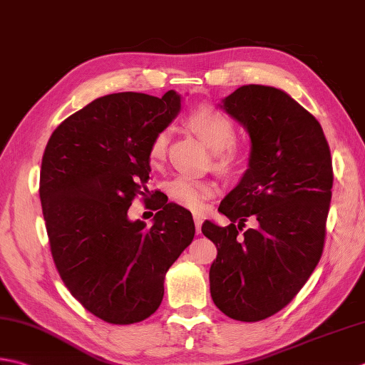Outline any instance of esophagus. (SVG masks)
Segmentation results:
<instances>
[{
    "mask_svg": "<svg viewBox=\"0 0 365 365\" xmlns=\"http://www.w3.org/2000/svg\"><path fill=\"white\" fill-rule=\"evenodd\" d=\"M192 218H195L196 232L199 234V232H201V226H202V215H199V213H195V215H192Z\"/></svg>",
    "mask_w": 365,
    "mask_h": 365,
    "instance_id": "1",
    "label": "esophagus"
}]
</instances>
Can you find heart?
Here are the masks:
<instances>
[{"instance_id":"b5f03b06","label":"heart","mask_w":365,"mask_h":365,"mask_svg":"<svg viewBox=\"0 0 365 365\" xmlns=\"http://www.w3.org/2000/svg\"><path fill=\"white\" fill-rule=\"evenodd\" d=\"M187 123L204 144L213 152L220 168H230L240 158L237 145L234 144L235 126L232 120L215 107L202 106L192 110ZM169 131L161 130L153 135L148 147V161L152 166H160L166 158ZM217 187L210 180H202L191 175H178L168 183L169 197L178 205L191 210H201L207 199L213 196Z\"/></svg>"}]
</instances>
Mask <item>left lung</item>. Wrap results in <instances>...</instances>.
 <instances>
[{
  "mask_svg": "<svg viewBox=\"0 0 365 365\" xmlns=\"http://www.w3.org/2000/svg\"><path fill=\"white\" fill-rule=\"evenodd\" d=\"M247 128L248 169L202 234L217 247L210 294L226 317L261 321L287 307L323 255L332 196V160L323 128L288 93L244 85L220 104ZM252 217L255 228L240 235Z\"/></svg>",
  "mask_w": 365,
  "mask_h": 365,
  "instance_id": "1",
  "label": "left lung"
}]
</instances>
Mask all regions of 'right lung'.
Masks as SVG:
<instances>
[{
	"label": "right lung",
	"instance_id": "obj_1",
	"mask_svg": "<svg viewBox=\"0 0 365 365\" xmlns=\"http://www.w3.org/2000/svg\"><path fill=\"white\" fill-rule=\"evenodd\" d=\"M180 106L174 90L98 98L56 128L42 156L39 196L56 270L106 323L153 315L166 272L195 237L191 213L164 199L152 226L128 218L133 199L147 192L150 142Z\"/></svg>",
	"mask_w": 365,
	"mask_h": 365
}]
</instances>
